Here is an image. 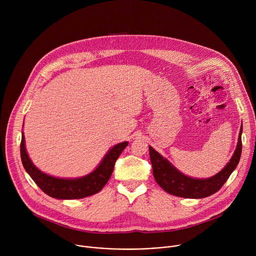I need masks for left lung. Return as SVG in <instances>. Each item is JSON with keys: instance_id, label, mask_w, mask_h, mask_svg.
I'll list each match as a JSON object with an SVG mask.
<instances>
[{"instance_id": "left-lung-1", "label": "left lung", "mask_w": 256, "mask_h": 256, "mask_svg": "<svg viewBox=\"0 0 256 256\" xmlns=\"http://www.w3.org/2000/svg\"><path fill=\"white\" fill-rule=\"evenodd\" d=\"M242 126L234 155L222 171L206 179H196L179 172L169 161L164 159L152 147H149L154 178L157 184L168 194L186 198H202L216 194L228 180L237 167L242 151Z\"/></svg>"}]
</instances>
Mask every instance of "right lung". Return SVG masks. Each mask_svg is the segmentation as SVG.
Here are the masks:
<instances>
[{"instance_id":"add662e5","label":"right lung","mask_w":256,"mask_h":256,"mask_svg":"<svg viewBox=\"0 0 256 256\" xmlns=\"http://www.w3.org/2000/svg\"><path fill=\"white\" fill-rule=\"evenodd\" d=\"M126 146L128 142L116 144L114 148L109 150L100 165L92 173L75 179L52 177L36 168L27 155L23 132L20 144V153L25 170L44 194L60 200H77L95 194L104 188L112 174L118 158Z\"/></svg>"}]
</instances>
